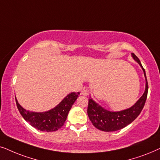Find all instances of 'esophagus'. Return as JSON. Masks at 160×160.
Returning <instances> with one entry per match:
<instances>
[{"mask_svg": "<svg viewBox=\"0 0 160 160\" xmlns=\"http://www.w3.org/2000/svg\"><path fill=\"white\" fill-rule=\"evenodd\" d=\"M81 94L83 95V96H88L89 94L88 89V88H87V87H83V88L82 89Z\"/></svg>", "mask_w": 160, "mask_h": 160, "instance_id": "obj_1", "label": "esophagus"}]
</instances>
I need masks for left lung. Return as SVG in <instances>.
Masks as SVG:
<instances>
[{
	"instance_id": "8db88e82",
	"label": "left lung",
	"mask_w": 160,
	"mask_h": 160,
	"mask_svg": "<svg viewBox=\"0 0 160 160\" xmlns=\"http://www.w3.org/2000/svg\"><path fill=\"white\" fill-rule=\"evenodd\" d=\"M132 56L141 67L146 78V89L143 94L132 107L118 112L108 111L89 98L87 113L93 126L99 130L114 132L127 127L139 116L144 107L148 89L146 72L139 58L134 53H132Z\"/></svg>"
}]
</instances>
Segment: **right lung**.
I'll use <instances>...</instances> for the list:
<instances>
[{"label":"right lung","instance_id":"add662e5","mask_svg":"<svg viewBox=\"0 0 160 160\" xmlns=\"http://www.w3.org/2000/svg\"><path fill=\"white\" fill-rule=\"evenodd\" d=\"M79 94L80 92L69 93L56 107L44 112H30L25 110L18 103L17 99L15 100L20 114L32 127L40 131L55 132L64 124L68 113Z\"/></svg>","mask_w":160,"mask_h":160}]
</instances>
